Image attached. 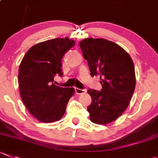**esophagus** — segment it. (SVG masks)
<instances>
[{
    "mask_svg": "<svg viewBox=\"0 0 158 158\" xmlns=\"http://www.w3.org/2000/svg\"><path fill=\"white\" fill-rule=\"evenodd\" d=\"M86 91H87L86 89H80V88H75V92H76V94H85Z\"/></svg>",
    "mask_w": 158,
    "mask_h": 158,
    "instance_id": "obj_1",
    "label": "esophagus"
}]
</instances>
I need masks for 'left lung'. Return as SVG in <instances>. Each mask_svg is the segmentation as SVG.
Returning a JSON list of instances; mask_svg holds the SVG:
<instances>
[{"mask_svg": "<svg viewBox=\"0 0 158 158\" xmlns=\"http://www.w3.org/2000/svg\"><path fill=\"white\" fill-rule=\"evenodd\" d=\"M88 61L91 76H100L101 91L88 89L91 103L88 106L91 122L107 124L128 107L135 90L134 64L121 46L104 39H85L79 43Z\"/></svg>", "mask_w": 158, "mask_h": 158, "instance_id": "obj_1", "label": "left lung"}]
</instances>
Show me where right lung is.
Instances as JSON below:
<instances>
[{
	"mask_svg": "<svg viewBox=\"0 0 158 158\" xmlns=\"http://www.w3.org/2000/svg\"><path fill=\"white\" fill-rule=\"evenodd\" d=\"M75 45L68 38H56L30 48L19 66L20 94L28 112L43 123L60 120L73 94V88L54 85V77L63 76L62 59Z\"/></svg>",
	"mask_w": 158,
	"mask_h": 158,
	"instance_id": "right-lung-1",
	"label": "right lung"
}]
</instances>
